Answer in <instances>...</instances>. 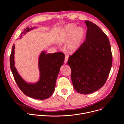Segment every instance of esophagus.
Returning a JSON list of instances; mask_svg holds the SVG:
<instances>
[{
  "instance_id": "1",
  "label": "esophagus",
  "mask_w": 124,
  "mask_h": 124,
  "mask_svg": "<svg viewBox=\"0 0 124 124\" xmlns=\"http://www.w3.org/2000/svg\"><path fill=\"white\" fill-rule=\"evenodd\" d=\"M68 60V56L67 55H65V59H64V63H67Z\"/></svg>"
}]
</instances>
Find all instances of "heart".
Masks as SVG:
<instances>
[{
	"label": "heart",
	"instance_id": "obj_1",
	"mask_svg": "<svg viewBox=\"0 0 124 124\" xmlns=\"http://www.w3.org/2000/svg\"><path fill=\"white\" fill-rule=\"evenodd\" d=\"M85 35L83 28L78 27L74 24H70L62 29L58 37V41L60 43L67 42V48L70 52H74L81 46Z\"/></svg>",
	"mask_w": 124,
	"mask_h": 124
}]
</instances>
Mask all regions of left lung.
<instances>
[{"label":"left lung","instance_id":"left-lung-1","mask_svg":"<svg viewBox=\"0 0 124 124\" xmlns=\"http://www.w3.org/2000/svg\"><path fill=\"white\" fill-rule=\"evenodd\" d=\"M87 27L85 40L72 55L67 63L71 69L74 89L87 94L104 86L112 64L109 39L104 32L92 22L85 20Z\"/></svg>","mask_w":124,"mask_h":124}]
</instances>
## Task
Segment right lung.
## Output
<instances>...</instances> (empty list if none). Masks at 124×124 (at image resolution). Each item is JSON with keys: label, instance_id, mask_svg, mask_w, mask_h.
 <instances>
[{"label": "right lung", "instance_id": "add662e5", "mask_svg": "<svg viewBox=\"0 0 124 124\" xmlns=\"http://www.w3.org/2000/svg\"><path fill=\"white\" fill-rule=\"evenodd\" d=\"M30 30L29 28H26L21 35ZM14 49L15 45H13L10 56V66L19 88L26 95L34 99L44 100L52 96L54 91L60 67L63 64L64 54L61 52L46 54V52H42L40 55L39 62L40 79L37 83L31 84L25 82L15 67Z\"/></svg>", "mask_w": 124, "mask_h": 124}]
</instances>
